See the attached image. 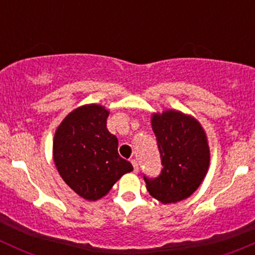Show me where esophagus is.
Listing matches in <instances>:
<instances>
[{"label":"esophagus","mask_w":255,"mask_h":255,"mask_svg":"<svg viewBox=\"0 0 255 255\" xmlns=\"http://www.w3.org/2000/svg\"><path fill=\"white\" fill-rule=\"evenodd\" d=\"M130 163H132V165H133V168H134L135 173H138V163H137V160H135V159H132V160H130Z\"/></svg>","instance_id":"obj_1"}]
</instances>
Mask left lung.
<instances>
[{"label": "left lung", "instance_id": "left-lung-1", "mask_svg": "<svg viewBox=\"0 0 255 255\" xmlns=\"http://www.w3.org/2000/svg\"><path fill=\"white\" fill-rule=\"evenodd\" d=\"M150 123L163 169L156 179L144 177L146 190L164 205L182 201L199 189L208 171L206 132L194 116L177 110L153 113Z\"/></svg>", "mask_w": 255, "mask_h": 255}]
</instances>
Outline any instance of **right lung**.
I'll use <instances>...</instances> for the list:
<instances>
[{
  "instance_id": "1",
  "label": "right lung",
  "mask_w": 255,
  "mask_h": 255,
  "mask_svg": "<svg viewBox=\"0 0 255 255\" xmlns=\"http://www.w3.org/2000/svg\"><path fill=\"white\" fill-rule=\"evenodd\" d=\"M110 111L89 104L71 111L58 126L53 160L65 184L89 201L106 196L133 166L118 154V139L107 129Z\"/></svg>"
}]
</instances>
